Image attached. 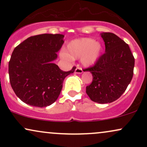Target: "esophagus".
I'll return each instance as SVG.
<instances>
[{"label":"esophagus","instance_id":"1","mask_svg":"<svg viewBox=\"0 0 147 147\" xmlns=\"http://www.w3.org/2000/svg\"><path fill=\"white\" fill-rule=\"evenodd\" d=\"M75 72L76 74H82V72H83V70H82V68H80V67H77V68L75 69Z\"/></svg>","mask_w":147,"mask_h":147}]
</instances>
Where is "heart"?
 I'll use <instances>...</instances> for the list:
<instances>
[{
	"instance_id": "heart-1",
	"label": "heart",
	"mask_w": 147,
	"mask_h": 147,
	"mask_svg": "<svg viewBox=\"0 0 147 147\" xmlns=\"http://www.w3.org/2000/svg\"><path fill=\"white\" fill-rule=\"evenodd\" d=\"M102 45L92 38H81L70 41L67 45L66 52L61 53V58L66 60L80 59L86 67L95 65L100 57Z\"/></svg>"
}]
</instances>
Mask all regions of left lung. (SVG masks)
<instances>
[{
  "mask_svg": "<svg viewBox=\"0 0 147 147\" xmlns=\"http://www.w3.org/2000/svg\"><path fill=\"white\" fill-rule=\"evenodd\" d=\"M105 53L95 65L85 69L90 72L92 82L86 86L90 99L99 104L117 100L126 90L133 75L135 59L129 45L113 33L103 32Z\"/></svg>",
  "mask_w": 147,
  "mask_h": 147,
  "instance_id": "8db88e82",
  "label": "left lung"
}]
</instances>
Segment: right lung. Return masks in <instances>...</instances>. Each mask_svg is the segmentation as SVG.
<instances>
[{
	"mask_svg": "<svg viewBox=\"0 0 147 147\" xmlns=\"http://www.w3.org/2000/svg\"><path fill=\"white\" fill-rule=\"evenodd\" d=\"M63 37L59 34L36 35L14 48L9 62V82L22 102L42 108L59 97L64 79L76 68L65 72L53 63L63 44Z\"/></svg>",
	"mask_w": 147,
	"mask_h": 147,
	"instance_id": "add662e5",
	"label": "right lung"
}]
</instances>
